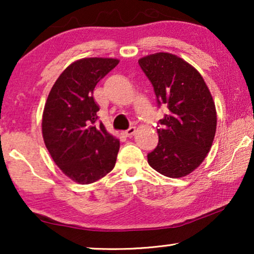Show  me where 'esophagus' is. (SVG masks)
I'll use <instances>...</instances> for the list:
<instances>
[{"label":"esophagus","instance_id":"34e87169","mask_svg":"<svg viewBox=\"0 0 254 254\" xmlns=\"http://www.w3.org/2000/svg\"><path fill=\"white\" fill-rule=\"evenodd\" d=\"M135 130H136V129H135V127H129V128H128V129H126V130L124 131V134L126 135V136H128V137H131V136H133V134L135 133Z\"/></svg>","mask_w":254,"mask_h":254}]
</instances>
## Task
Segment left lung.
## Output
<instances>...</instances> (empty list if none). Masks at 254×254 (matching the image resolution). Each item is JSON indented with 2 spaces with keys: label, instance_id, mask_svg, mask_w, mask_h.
<instances>
[{
  "label": "left lung",
  "instance_id": "left-lung-1",
  "mask_svg": "<svg viewBox=\"0 0 254 254\" xmlns=\"http://www.w3.org/2000/svg\"><path fill=\"white\" fill-rule=\"evenodd\" d=\"M154 86L157 105L168 113L158 121V144L148 154L152 169L170 178L195 170L213 144L216 109L196 69L176 55L156 53L138 60Z\"/></svg>",
  "mask_w": 254,
  "mask_h": 254
}]
</instances>
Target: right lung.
<instances>
[{"mask_svg": "<svg viewBox=\"0 0 254 254\" xmlns=\"http://www.w3.org/2000/svg\"><path fill=\"white\" fill-rule=\"evenodd\" d=\"M116 59H82L54 83L43 114L47 150L61 171L78 184L95 183L116 165L120 142L98 121L93 89L112 70Z\"/></svg>", "mask_w": 254, "mask_h": 254, "instance_id": "add662e5", "label": "right lung"}]
</instances>
